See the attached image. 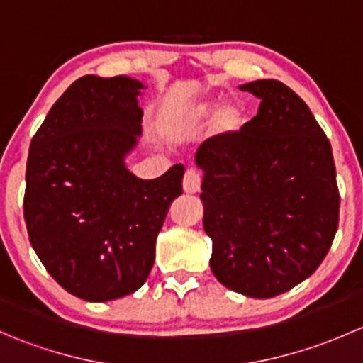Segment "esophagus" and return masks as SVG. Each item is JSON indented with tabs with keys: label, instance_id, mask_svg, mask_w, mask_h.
<instances>
[{
	"label": "esophagus",
	"instance_id": "obj_1",
	"mask_svg": "<svg viewBox=\"0 0 363 363\" xmlns=\"http://www.w3.org/2000/svg\"><path fill=\"white\" fill-rule=\"evenodd\" d=\"M200 186H202V174L199 170H188L182 179V189L188 195L200 191Z\"/></svg>",
	"mask_w": 363,
	"mask_h": 363
}]
</instances>
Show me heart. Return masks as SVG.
I'll return each instance as SVG.
<instances>
[{"mask_svg": "<svg viewBox=\"0 0 363 363\" xmlns=\"http://www.w3.org/2000/svg\"><path fill=\"white\" fill-rule=\"evenodd\" d=\"M212 117V128L221 137H233L244 130L247 123V113L240 101H225L218 107V100L205 98L189 105L184 112L174 119V130H189L199 128Z\"/></svg>", "mask_w": 363, "mask_h": 363, "instance_id": "b5f03b06", "label": "heart"}]
</instances>
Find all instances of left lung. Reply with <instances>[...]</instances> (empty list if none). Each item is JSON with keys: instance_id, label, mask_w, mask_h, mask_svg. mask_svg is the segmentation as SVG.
<instances>
[{"instance_id": "8db88e82", "label": "left lung", "mask_w": 363, "mask_h": 363, "mask_svg": "<svg viewBox=\"0 0 363 363\" xmlns=\"http://www.w3.org/2000/svg\"><path fill=\"white\" fill-rule=\"evenodd\" d=\"M239 89L258 98V113L239 135L208 138L195 156L203 230L216 279L240 295L272 298L307 279L334 242V156L290 87L270 79Z\"/></svg>"}]
</instances>
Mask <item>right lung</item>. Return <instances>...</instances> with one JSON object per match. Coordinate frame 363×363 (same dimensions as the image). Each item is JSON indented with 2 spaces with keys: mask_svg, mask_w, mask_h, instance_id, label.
<instances>
[{
  "mask_svg": "<svg viewBox=\"0 0 363 363\" xmlns=\"http://www.w3.org/2000/svg\"><path fill=\"white\" fill-rule=\"evenodd\" d=\"M142 89L126 75L80 77L29 145V242L47 272L87 302L121 298L145 283L156 237L182 193V164L149 181L126 167L142 135Z\"/></svg>",
  "mask_w": 363,
  "mask_h": 363,
  "instance_id": "obj_1",
  "label": "right lung"
}]
</instances>
